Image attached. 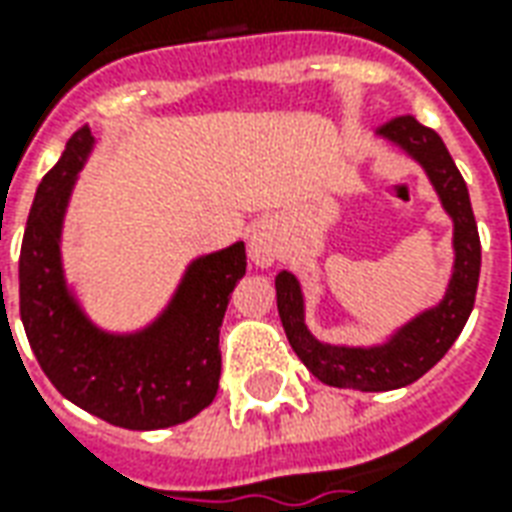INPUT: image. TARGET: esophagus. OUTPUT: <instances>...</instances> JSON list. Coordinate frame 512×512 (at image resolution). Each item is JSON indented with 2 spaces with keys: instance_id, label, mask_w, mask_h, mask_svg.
Segmentation results:
<instances>
[{
  "instance_id": "esophagus-1",
  "label": "esophagus",
  "mask_w": 512,
  "mask_h": 512,
  "mask_svg": "<svg viewBox=\"0 0 512 512\" xmlns=\"http://www.w3.org/2000/svg\"><path fill=\"white\" fill-rule=\"evenodd\" d=\"M249 257H252V263L260 268H266L274 263V257H277V246L271 241V235H268L266 227H255L252 235H249Z\"/></svg>"
}]
</instances>
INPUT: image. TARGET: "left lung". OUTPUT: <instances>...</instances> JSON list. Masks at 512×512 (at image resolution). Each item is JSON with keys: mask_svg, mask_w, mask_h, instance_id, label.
<instances>
[{"mask_svg": "<svg viewBox=\"0 0 512 512\" xmlns=\"http://www.w3.org/2000/svg\"><path fill=\"white\" fill-rule=\"evenodd\" d=\"M386 139L406 147L428 169L444 208L455 222V271L450 290L436 310L422 312L400 334L381 348H334L318 343L304 326L299 282L282 271L277 277V307L293 351L312 376L329 386L359 392H386L414 384L428 373L458 340L477 296L480 279V235L474 222L469 189L452 161L450 150L433 128H425L414 115H397L378 128Z\"/></svg>", "mask_w": 512, "mask_h": 512, "instance_id": "8db88e82", "label": "left lung"}]
</instances>
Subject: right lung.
<instances>
[{"mask_svg":"<svg viewBox=\"0 0 512 512\" xmlns=\"http://www.w3.org/2000/svg\"><path fill=\"white\" fill-rule=\"evenodd\" d=\"M90 128L73 131L57 167L40 180L18 260L24 332L60 395L109 425L156 430L211 406L222 376L219 326L230 293L246 274V246L197 260L167 315L142 334L93 329L65 293L60 224L73 178L90 150Z\"/></svg>","mask_w":512,"mask_h":512,"instance_id":"obj_1","label":"right lung"}]
</instances>
